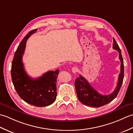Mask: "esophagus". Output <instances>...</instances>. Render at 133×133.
Masks as SVG:
<instances>
[{
  "label": "esophagus",
  "mask_w": 133,
  "mask_h": 133,
  "mask_svg": "<svg viewBox=\"0 0 133 133\" xmlns=\"http://www.w3.org/2000/svg\"><path fill=\"white\" fill-rule=\"evenodd\" d=\"M78 69L77 68V67H72V72L76 73V72H78Z\"/></svg>",
  "instance_id": "esophagus-1"
}]
</instances>
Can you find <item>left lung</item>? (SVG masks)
I'll use <instances>...</instances> for the list:
<instances>
[{
	"mask_svg": "<svg viewBox=\"0 0 133 133\" xmlns=\"http://www.w3.org/2000/svg\"><path fill=\"white\" fill-rule=\"evenodd\" d=\"M112 48L119 52V59L121 61V72L118 77L117 87L111 94L103 95L90 85L87 81L81 75L75 81V87L79 101L86 106L94 107H99L105 105L116 98L122 84L124 76L123 60L121 54V49L113 38Z\"/></svg>",
	"mask_w": 133,
	"mask_h": 133,
	"instance_id": "8db88e82",
	"label": "left lung"
}]
</instances>
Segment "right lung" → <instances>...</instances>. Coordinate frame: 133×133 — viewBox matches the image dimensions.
<instances>
[{"mask_svg": "<svg viewBox=\"0 0 133 133\" xmlns=\"http://www.w3.org/2000/svg\"><path fill=\"white\" fill-rule=\"evenodd\" d=\"M36 31L37 29H35L28 33L18 47L11 66V78L17 93L24 101L36 107H45L55 101L59 70L49 71L36 79L29 77L25 71L22 56L26 43L30 36Z\"/></svg>", "mask_w": 133, "mask_h": 133, "instance_id": "obj_1", "label": "right lung"}]
</instances>
